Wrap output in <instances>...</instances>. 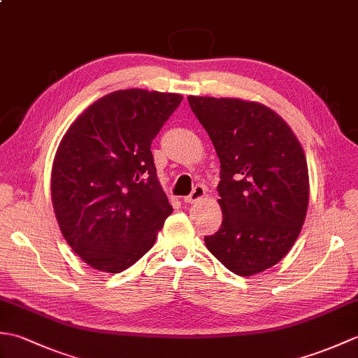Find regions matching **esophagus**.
<instances>
[{
	"label": "esophagus",
	"mask_w": 358,
	"mask_h": 358,
	"mask_svg": "<svg viewBox=\"0 0 358 358\" xmlns=\"http://www.w3.org/2000/svg\"><path fill=\"white\" fill-rule=\"evenodd\" d=\"M204 195H206V187H204L203 185H196V186L194 187V191L191 192V195L185 196V203H187V204L199 203Z\"/></svg>",
	"instance_id": "esophagus-1"
}]
</instances>
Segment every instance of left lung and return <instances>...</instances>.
Returning a JSON list of instances; mask_svg holds the SVG:
<instances>
[{
    "label": "left lung",
    "mask_w": 358,
    "mask_h": 358,
    "mask_svg": "<svg viewBox=\"0 0 358 358\" xmlns=\"http://www.w3.org/2000/svg\"><path fill=\"white\" fill-rule=\"evenodd\" d=\"M220 158V229L204 237L224 268L249 277L272 268L305 223L309 177L301 144L272 109L238 98L189 96Z\"/></svg>",
    "instance_id": "1"
}]
</instances>
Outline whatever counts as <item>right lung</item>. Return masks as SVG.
<instances>
[{
    "label": "right lung",
    "instance_id": "obj_1",
    "mask_svg": "<svg viewBox=\"0 0 358 358\" xmlns=\"http://www.w3.org/2000/svg\"><path fill=\"white\" fill-rule=\"evenodd\" d=\"M181 100L155 90L112 92L89 106L59 143L53 210L66 241L92 268H131L172 214L150 144Z\"/></svg>",
    "mask_w": 358,
    "mask_h": 358
}]
</instances>
